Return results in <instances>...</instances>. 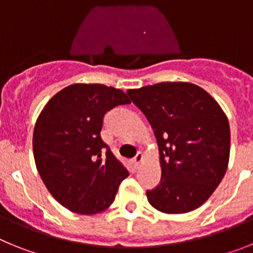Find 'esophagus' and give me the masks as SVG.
Segmentation results:
<instances>
[{
    "instance_id": "34e87169",
    "label": "esophagus",
    "mask_w": 253,
    "mask_h": 253,
    "mask_svg": "<svg viewBox=\"0 0 253 253\" xmlns=\"http://www.w3.org/2000/svg\"><path fill=\"white\" fill-rule=\"evenodd\" d=\"M142 161H143V154L140 153V152H138L137 156H135V157L133 158V166L135 167V169H137V167L139 166V163L142 162Z\"/></svg>"
}]
</instances>
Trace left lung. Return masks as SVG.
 Returning a JSON list of instances; mask_svg holds the SVG:
<instances>
[{"instance_id":"8db88e82","label":"left lung","mask_w":253,"mask_h":253,"mask_svg":"<svg viewBox=\"0 0 253 253\" xmlns=\"http://www.w3.org/2000/svg\"><path fill=\"white\" fill-rule=\"evenodd\" d=\"M146 115L160 148L162 176L147 190L149 204L167 214H182L204 204L224 177L231 130L222 107L202 87L161 82L128 90Z\"/></svg>"}]
</instances>
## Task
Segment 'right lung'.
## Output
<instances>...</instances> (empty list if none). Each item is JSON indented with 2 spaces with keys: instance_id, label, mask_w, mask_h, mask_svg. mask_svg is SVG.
Segmentation results:
<instances>
[{
  "instance_id": "right-lung-1",
  "label": "right lung",
  "mask_w": 253,
  "mask_h": 253,
  "mask_svg": "<svg viewBox=\"0 0 253 253\" xmlns=\"http://www.w3.org/2000/svg\"><path fill=\"white\" fill-rule=\"evenodd\" d=\"M128 104L119 88L76 84L55 93L40 113L33 134L35 165L49 193L71 211L105 210L129 176L100 134L105 114Z\"/></svg>"
}]
</instances>
